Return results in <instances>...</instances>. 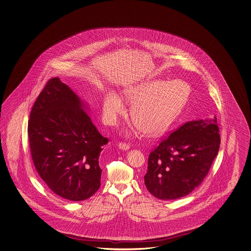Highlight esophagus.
Returning a JSON list of instances; mask_svg holds the SVG:
<instances>
[{
	"mask_svg": "<svg viewBox=\"0 0 251 251\" xmlns=\"http://www.w3.org/2000/svg\"><path fill=\"white\" fill-rule=\"evenodd\" d=\"M119 148L123 151H128L129 149V145L125 142H121V143H119Z\"/></svg>",
	"mask_w": 251,
	"mask_h": 251,
	"instance_id": "1",
	"label": "esophagus"
}]
</instances>
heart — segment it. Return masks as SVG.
Instances as JSON below:
<instances>
[{
	"mask_svg": "<svg viewBox=\"0 0 251 251\" xmlns=\"http://www.w3.org/2000/svg\"><path fill=\"white\" fill-rule=\"evenodd\" d=\"M190 95L189 84L179 80H151L124 92L126 100L133 103L130 108L131 120L149 134L163 130L183 108ZM102 110L106 122L114 124L124 110L123 100L115 92H107Z\"/></svg>",
	"mask_w": 251,
	"mask_h": 251,
	"instance_id": "heart-1",
	"label": "heart"
}]
</instances>
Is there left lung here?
Returning a JSON list of instances; mask_svg holds the SVG:
<instances>
[{"instance_id":"obj_1","label":"left lung","mask_w":251,"mask_h":251,"mask_svg":"<svg viewBox=\"0 0 251 251\" xmlns=\"http://www.w3.org/2000/svg\"><path fill=\"white\" fill-rule=\"evenodd\" d=\"M220 144L216 117L185 123L150 154L144 176L147 190L164 201L190 194L207 176Z\"/></svg>"}]
</instances>
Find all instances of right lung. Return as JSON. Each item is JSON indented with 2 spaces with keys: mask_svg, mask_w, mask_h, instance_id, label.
<instances>
[{
  "mask_svg": "<svg viewBox=\"0 0 251 251\" xmlns=\"http://www.w3.org/2000/svg\"><path fill=\"white\" fill-rule=\"evenodd\" d=\"M86 109L79 96L56 77L38 96L28 123L38 174L55 194L73 201L91 198L100 187L99 160L109 141Z\"/></svg>",
  "mask_w": 251,
  "mask_h": 251,
  "instance_id": "1",
  "label": "right lung"
}]
</instances>
